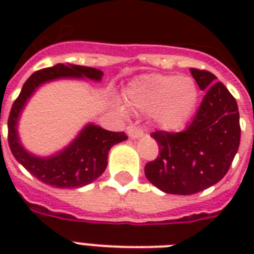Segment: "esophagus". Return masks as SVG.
<instances>
[{"label":"esophagus","mask_w":254,"mask_h":254,"mask_svg":"<svg viewBox=\"0 0 254 254\" xmlns=\"http://www.w3.org/2000/svg\"><path fill=\"white\" fill-rule=\"evenodd\" d=\"M127 135L133 139L139 138V137H142L143 135V130L142 129H139L138 127H127Z\"/></svg>","instance_id":"1"}]
</instances>
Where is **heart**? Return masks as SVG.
Wrapping results in <instances>:
<instances>
[{
  "instance_id": "obj_1",
  "label": "heart",
  "mask_w": 254,
  "mask_h": 254,
  "mask_svg": "<svg viewBox=\"0 0 254 254\" xmlns=\"http://www.w3.org/2000/svg\"><path fill=\"white\" fill-rule=\"evenodd\" d=\"M199 91L187 76L146 73L135 77L124 91V103L151 113L159 127L174 130L183 127L196 108Z\"/></svg>"
}]
</instances>
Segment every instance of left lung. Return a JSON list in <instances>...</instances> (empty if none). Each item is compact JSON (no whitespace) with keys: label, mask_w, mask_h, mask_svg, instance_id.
Wrapping results in <instances>:
<instances>
[{"label":"left lung","mask_w":254,"mask_h":254,"mask_svg":"<svg viewBox=\"0 0 254 254\" xmlns=\"http://www.w3.org/2000/svg\"><path fill=\"white\" fill-rule=\"evenodd\" d=\"M205 96L192 123L179 133L154 131L159 155L145 166L151 185L166 193L192 195L228 173L240 145V116L235 97L213 73L190 68Z\"/></svg>","instance_id":"obj_1"}]
</instances>
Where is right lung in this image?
Here are the masks:
<instances>
[{
	"instance_id": "obj_1",
	"label": "right lung",
	"mask_w": 254,
	"mask_h": 254,
	"mask_svg": "<svg viewBox=\"0 0 254 254\" xmlns=\"http://www.w3.org/2000/svg\"><path fill=\"white\" fill-rule=\"evenodd\" d=\"M103 71L76 64H59L39 69L26 80L14 101L7 120V141L14 158L33 177L46 185L61 189H77L89 185L104 173L108 153L113 145L127 138L124 131L105 130L95 124H88L76 138L63 150L50 157H38L22 146L18 135V120L33 93L45 83L59 79H89L101 81Z\"/></svg>"
}]
</instances>
